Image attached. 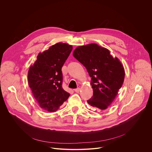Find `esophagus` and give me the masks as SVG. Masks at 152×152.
<instances>
[{
	"label": "esophagus",
	"mask_w": 152,
	"mask_h": 152,
	"mask_svg": "<svg viewBox=\"0 0 152 152\" xmlns=\"http://www.w3.org/2000/svg\"><path fill=\"white\" fill-rule=\"evenodd\" d=\"M74 91L76 92H79L80 91V88H77L76 89H75Z\"/></svg>",
	"instance_id": "34e87169"
}]
</instances>
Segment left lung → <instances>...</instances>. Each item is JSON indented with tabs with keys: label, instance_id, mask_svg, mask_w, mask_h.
<instances>
[{
	"label": "left lung",
	"instance_id": "obj_1",
	"mask_svg": "<svg viewBox=\"0 0 152 152\" xmlns=\"http://www.w3.org/2000/svg\"><path fill=\"white\" fill-rule=\"evenodd\" d=\"M73 56L86 69L91 77L93 96L87 101L92 107L103 110L114 101L122 87L125 70L109 50L95 43L78 46Z\"/></svg>",
	"mask_w": 152,
	"mask_h": 152
}]
</instances>
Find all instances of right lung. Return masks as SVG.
<instances>
[{
  "mask_svg": "<svg viewBox=\"0 0 152 152\" xmlns=\"http://www.w3.org/2000/svg\"><path fill=\"white\" fill-rule=\"evenodd\" d=\"M72 45L57 43L39 53L28 72V82L39 106L49 112L57 111L70 94L62 87L61 68L72 50Z\"/></svg>",
  "mask_w": 152,
  "mask_h": 152,
  "instance_id": "add662e5",
  "label": "right lung"
}]
</instances>
